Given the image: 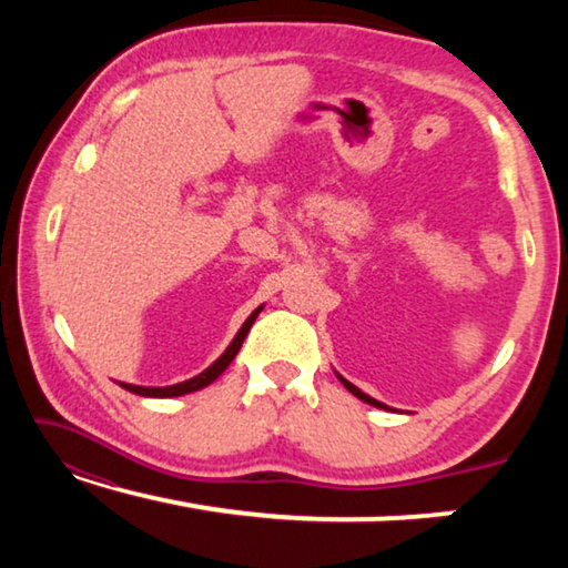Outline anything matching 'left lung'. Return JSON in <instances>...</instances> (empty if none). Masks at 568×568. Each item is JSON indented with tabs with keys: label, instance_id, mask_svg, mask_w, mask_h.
<instances>
[{
	"label": "left lung",
	"instance_id": "left-lung-1",
	"mask_svg": "<svg viewBox=\"0 0 568 568\" xmlns=\"http://www.w3.org/2000/svg\"><path fill=\"white\" fill-rule=\"evenodd\" d=\"M338 378H341V376H338ZM341 383H343V386H345V388H348V390L353 393V396H355V398H361V400H365V403H371V406H376V408H386V406H383V403H378L376 398L365 396V393H363L361 388H355V386H353V383H348V381H345V378H341Z\"/></svg>",
	"mask_w": 568,
	"mask_h": 568
}]
</instances>
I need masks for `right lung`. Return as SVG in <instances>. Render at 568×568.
I'll list each match as a JSON object with an SVG mask.
<instances>
[{
	"label": "right lung",
	"instance_id": "obj_1",
	"mask_svg": "<svg viewBox=\"0 0 568 568\" xmlns=\"http://www.w3.org/2000/svg\"><path fill=\"white\" fill-rule=\"evenodd\" d=\"M257 318V313H253L250 315V318L243 323V328L237 331V335H235V341L230 343V348L220 355V358L210 365L207 371H203L200 373V376H195V378H190V381H185V383H178V386H168V388H142V386H130V383H120V386L124 388V390H130V393H134V396H150V398H172V396H185V393H192V390H200V388H205V386H210V383H213L220 373H223L230 363H233V358L237 355V351H240V345H243V341H245V335H247V331H250V325H253V321Z\"/></svg>",
	"mask_w": 568,
	"mask_h": 568
}]
</instances>
